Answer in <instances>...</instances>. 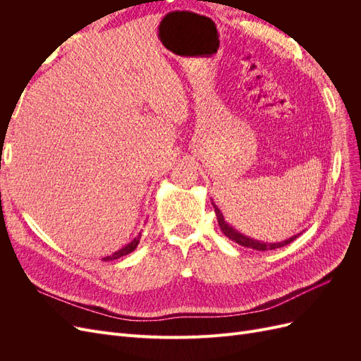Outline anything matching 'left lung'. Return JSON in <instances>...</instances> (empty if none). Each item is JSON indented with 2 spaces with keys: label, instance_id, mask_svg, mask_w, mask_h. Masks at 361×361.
<instances>
[{
  "label": "left lung",
  "instance_id": "left-lung-1",
  "mask_svg": "<svg viewBox=\"0 0 361 361\" xmlns=\"http://www.w3.org/2000/svg\"><path fill=\"white\" fill-rule=\"evenodd\" d=\"M212 204H214V209H215V214H216V220H218V226H220L221 232H223L228 239H232V241L238 243L239 245H243V247L259 250V251L276 250V248H280V247H285V245L290 244V243L293 241V239H297L298 235H301V233L293 235V236H290L289 239H286V241H281V243H262V241H257V239H253V238L243 235L241 232H238L236 228H233L231 224H228V223L224 220V216H223L221 211L218 209V206H216L214 202H212Z\"/></svg>",
  "mask_w": 361,
  "mask_h": 361
}]
</instances>
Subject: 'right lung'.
<instances>
[{"instance_id": "1", "label": "right lung", "mask_w": 361, "mask_h": 361, "mask_svg": "<svg viewBox=\"0 0 361 361\" xmlns=\"http://www.w3.org/2000/svg\"><path fill=\"white\" fill-rule=\"evenodd\" d=\"M140 238H141V233H138L129 244H126L125 247L117 250L116 253H113V255H110V256L102 257V260H104V262H110V260H114V259H118V257H122V256H126V255H129V253H133V251L137 248V245H138V243H140Z\"/></svg>"}]
</instances>
